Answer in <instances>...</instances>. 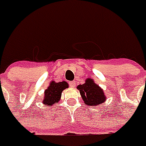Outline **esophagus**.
Wrapping results in <instances>:
<instances>
[{
    "label": "esophagus",
    "mask_w": 146,
    "mask_h": 146,
    "mask_svg": "<svg viewBox=\"0 0 146 146\" xmlns=\"http://www.w3.org/2000/svg\"><path fill=\"white\" fill-rule=\"evenodd\" d=\"M69 84L70 87H76V81H70Z\"/></svg>",
    "instance_id": "esophagus-1"
}]
</instances>
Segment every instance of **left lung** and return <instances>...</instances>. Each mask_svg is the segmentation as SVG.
I'll list each match as a JSON object with an SVG mask.
<instances>
[{
  "instance_id": "1",
  "label": "left lung",
  "mask_w": 146,
  "mask_h": 146,
  "mask_svg": "<svg viewBox=\"0 0 146 146\" xmlns=\"http://www.w3.org/2000/svg\"><path fill=\"white\" fill-rule=\"evenodd\" d=\"M80 94L84 102V104L89 106H96L105 102L106 96L104 90L92 79L88 78L85 83L77 86Z\"/></svg>"
}]
</instances>
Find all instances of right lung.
<instances>
[{"mask_svg": "<svg viewBox=\"0 0 146 146\" xmlns=\"http://www.w3.org/2000/svg\"><path fill=\"white\" fill-rule=\"evenodd\" d=\"M68 83L66 81L58 83L52 81L44 92V98L42 99V103L48 107L52 106L54 104H57L62 96V92L68 88Z\"/></svg>", "mask_w": 146, "mask_h": 146, "instance_id": "add662e5", "label": "right lung"}]
</instances>
